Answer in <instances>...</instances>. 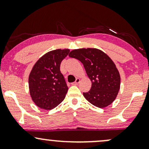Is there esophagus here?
Masks as SVG:
<instances>
[{
  "instance_id": "esophagus-1",
  "label": "esophagus",
  "mask_w": 149,
  "mask_h": 149,
  "mask_svg": "<svg viewBox=\"0 0 149 149\" xmlns=\"http://www.w3.org/2000/svg\"><path fill=\"white\" fill-rule=\"evenodd\" d=\"M80 78H76V81H75L74 83H72V85H77L78 84V83H80Z\"/></svg>"
}]
</instances>
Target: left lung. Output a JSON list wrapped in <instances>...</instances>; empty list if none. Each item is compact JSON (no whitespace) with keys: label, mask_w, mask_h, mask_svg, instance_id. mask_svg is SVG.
Listing matches in <instances>:
<instances>
[{"label":"left lung","mask_w":149,"mask_h":149,"mask_svg":"<svg viewBox=\"0 0 149 149\" xmlns=\"http://www.w3.org/2000/svg\"><path fill=\"white\" fill-rule=\"evenodd\" d=\"M69 57L83 63L92 87L83 96L92 105L107 107L117 97L120 86V76L116 64L106 53L97 48L73 49Z\"/></svg>","instance_id":"1"}]
</instances>
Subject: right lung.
Instances as JSON below:
<instances>
[{
  "instance_id": "obj_1",
  "label": "right lung",
  "mask_w": 149,
  "mask_h": 149,
  "mask_svg": "<svg viewBox=\"0 0 149 149\" xmlns=\"http://www.w3.org/2000/svg\"><path fill=\"white\" fill-rule=\"evenodd\" d=\"M69 52V49L49 51L32 68L29 77L30 95L40 109L51 110L64 100L68 86L60 71V64Z\"/></svg>"
}]
</instances>
